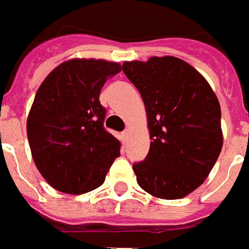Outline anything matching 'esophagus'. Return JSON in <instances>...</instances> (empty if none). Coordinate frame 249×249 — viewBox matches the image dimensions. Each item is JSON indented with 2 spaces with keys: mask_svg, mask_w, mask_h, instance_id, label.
Masks as SVG:
<instances>
[{
  "mask_svg": "<svg viewBox=\"0 0 249 249\" xmlns=\"http://www.w3.org/2000/svg\"><path fill=\"white\" fill-rule=\"evenodd\" d=\"M129 136H130L129 130H124V131H123V140H124V141H127V139H129Z\"/></svg>",
  "mask_w": 249,
  "mask_h": 249,
  "instance_id": "obj_1",
  "label": "esophagus"
}]
</instances>
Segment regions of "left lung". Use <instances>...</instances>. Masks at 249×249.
<instances>
[{
    "mask_svg": "<svg viewBox=\"0 0 249 249\" xmlns=\"http://www.w3.org/2000/svg\"><path fill=\"white\" fill-rule=\"evenodd\" d=\"M140 91L148 119V155L133 165L139 186L162 199H178L201 186L223 145L220 105L209 83L175 56L122 65Z\"/></svg>",
    "mask_w": 249,
    "mask_h": 249,
    "instance_id": "1",
    "label": "left lung"
}]
</instances>
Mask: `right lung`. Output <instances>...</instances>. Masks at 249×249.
I'll return each instance as SVG.
<instances>
[{"mask_svg": "<svg viewBox=\"0 0 249 249\" xmlns=\"http://www.w3.org/2000/svg\"><path fill=\"white\" fill-rule=\"evenodd\" d=\"M122 71L104 59H71L56 66L36 92L27 118L34 163L58 191L84 194L100 187L120 142L104 127L100 92Z\"/></svg>", "mask_w": 249, "mask_h": 249, "instance_id": "add662e5", "label": "right lung"}]
</instances>
